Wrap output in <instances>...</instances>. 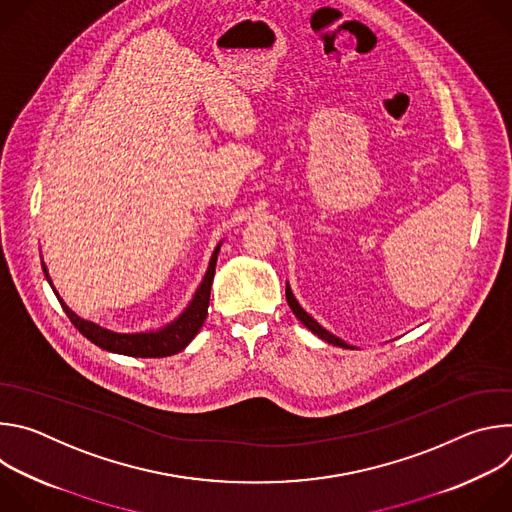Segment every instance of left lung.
<instances>
[{
	"instance_id": "left-lung-1",
	"label": "left lung",
	"mask_w": 512,
	"mask_h": 512,
	"mask_svg": "<svg viewBox=\"0 0 512 512\" xmlns=\"http://www.w3.org/2000/svg\"><path fill=\"white\" fill-rule=\"evenodd\" d=\"M285 298H287V304H289V308H291V312L296 314V318L308 328V330H312L314 334H318L322 340H326L328 344H334V346H342V348H352L350 344H346L344 340H340V338H336L334 334H330L328 330H324L308 312H304L302 310V306L296 302V298H294V294H291V289H289V285H285Z\"/></svg>"
}]
</instances>
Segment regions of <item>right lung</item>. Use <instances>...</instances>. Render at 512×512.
I'll list each match as a JSON object with an SVG mask.
<instances>
[{
	"label": "right lung",
	"mask_w": 512,
	"mask_h": 512,
	"mask_svg": "<svg viewBox=\"0 0 512 512\" xmlns=\"http://www.w3.org/2000/svg\"><path fill=\"white\" fill-rule=\"evenodd\" d=\"M218 245L210 257L208 263V271L200 283V287L196 289V296L190 302V306L184 310V314L168 324L166 328L158 330V332H139V334H117L111 330H105L89 320L79 318L75 312H72L56 294L62 310L66 312L68 320L75 324V328L89 338L93 344L101 346L103 350L109 352H117V354H125V356H139V358H162V356H172L180 350H184L192 338L198 334V330L202 328L206 316H208V302H210V287H212V279H214V267H216V257H218ZM42 271L48 279V283L52 285L50 277H48V269L42 263ZM54 289V287H52Z\"/></svg>",
	"instance_id": "add662e5"
}]
</instances>
